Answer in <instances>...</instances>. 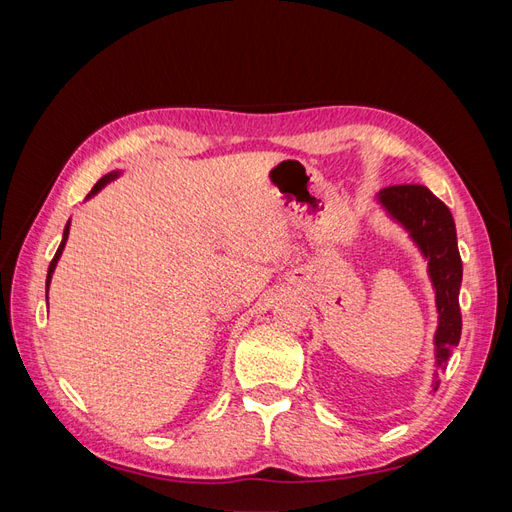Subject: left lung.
I'll list each match as a JSON object with an SVG mask.
<instances>
[{"label": "left lung", "mask_w": 512, "mask_h": 512, "mask_svg": "<svg viewBox=\"0 0 512 512\" xmlns=\"http://www.w3.org/2000/svg\"><path fill=\"white\" fill-rule=\"evenodd\" d=\"M380 203L412 232V239L429 258V275L436 286V305L440 314V327L436 333L438 369L433 374V391H438L448 359L461 337L459 286L463 269L457 250L455 220L442 200L418 183L389 185L380 190Z\"/></svg>", "instance_id": "obj_1"}]
</instances>
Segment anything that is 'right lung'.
Masks as SVG:
<instances>
[{
    "instance_id": "1",
    "label": "right lung",
    "mask_w": 512,
    "mask_h": 512,
    "mask_svg": "<svg viewBox=\"0 0 512 512\" xmlns=\"http://www.w3.org/2000/svg\"><path fill=\"white\" fill-rule=\"evenodd\" d=\"M113 177H115V173H113V175H106L104 179H100V181L94 185V190H91V194H96V192L102 188V185H104V183H108V181H111ZM91 194H89V196H91ZM68 228H70V226H66V230H64V239H61V245L57 247V252H55V256H53V260H51L49 275H46V290H49V280H51V273H53V269H55V265H57V260H59L61 252H64V245H66V239H68Z\"/></svg>"
}]
</instances>
